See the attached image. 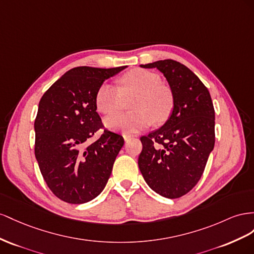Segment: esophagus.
Here are the masks:
<instances>
[{
    "mask_svg": "<svg viewBox=\"0 0 254 254\" xmlns=\"http://www.w3.org/2000/svg\"><path fill=\"white\" fill-rule=\"evenodd\" d=\"M123 138H125L126 141H127L129 138H133V137H135L134 135H129V134H123Z\"/></svg>",
    "mask_w": 254,
    "mask_h": 254,
    "instance_id": "esophagus-1",
    "label": "esophagus"
}]
</instances>
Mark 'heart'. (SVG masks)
I'll use <instances>...</instances> for the list:
<instances>
[{"label": "heart", "mask_w": 254, "mask_h": 254, "mask_svg": "<svg viewBox=\"0 0 254 254\" xmlns=\"http://www.w3.org/2000/svg\"><path fill=\"white\" fill-rule=\"evenodd\" d=\"M120 87L105 83L100 87L96 103L102 114H111L127 106L132 111L116 113L104 119L111 129L122 132H138L153 122L163 125L173 110V96L169 87L161 83V77L148 70L134 69L120 78Z\"/></svg>", "instance_id": "1"}]
</instances>
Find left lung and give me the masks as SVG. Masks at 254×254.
Returning a JSON list of instances; mask_svg holds the SVG:
<instances>
[{
	"label": "left lung",
	"instance_id": "left-lung-1",
	"mask_svg": "<svg viewBox=\"0 0 254 254\" xmlns=\"http://www.w3.org/2000/svg\"><path fill=\"white\" fill-rule=\"evenodd\" d=\"M140 67L162 72L175 103L162 127L140 137L139 170L151 190L165 198H180L198 183L214 149L212 98L199 77L179 62L164 60Z\"/></svg>",
	"mask_w": 254,
	"mask_h": 254
}]
</instances>
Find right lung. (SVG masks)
Wrapping results in <instances>:
<instances>
[{"label": "right lung", "mask_w": 254, "mask_h": 254, "mask_svg": "<svg viewBox=\"0 0 254 254\" xmlns=\"http://www.w3.org/2000/svg\"><path fill=\"white\" fill-rule=\"evenodd\" d=\"M127 66L102 69L76 67L66 72L42 96L35 119V156L52 192L72 204L91 201L102 192L125 140L104 129L96 97L105 79Z\"/></svg>", "instance_id": "add662e5"}]
</instances>
